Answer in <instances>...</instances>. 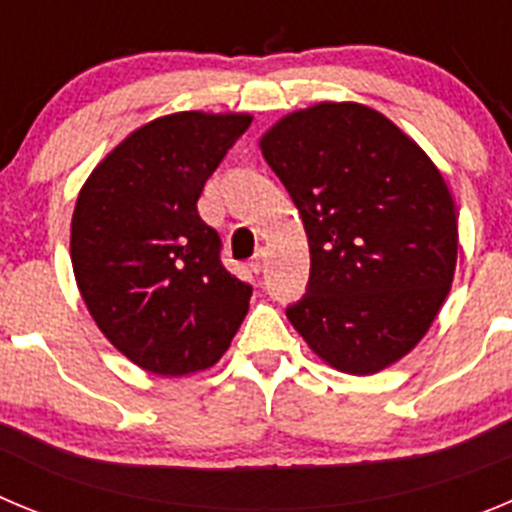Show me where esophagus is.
Here are the masks:
<instances>
[{
	"label": "esophagus",
	"instance_id": "esophagus-1",
	"mask_svg": "<svg viewBox=\"0 0 512 512\" xmlns=\"http://www.w3.org/2000/svg\"><path fill=\"white\" fill-rule=\"evenodd\" d=\"M265 262H267V250L265 247H262V250H257V255H255V260L250 262V267H252V273H257L260 275L262 270H265Z\"/></svg>",
	"mask_w": 512,
	"mask_h": 512
}]
</instances>
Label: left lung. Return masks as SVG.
Returning a JSON list of instances; mask_svg holds the SVG:
<instances>
[{"label":"left lung","instance_id":"1","mask_svg":"<svg viewBox=\"0 0 512 512\" xmlns=\"http://www.w3.org/2000/svg\"><path fill=\"white\" fill-rule=\"evenodd\" d=\"M311 250L306 296L285 316L339 372L375 375L411 352L457 267V209L421 147L385 114L321 101L260 140Z\"/></svg>","mask_w":512,"mask_h":512}]
</instances>
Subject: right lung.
Returning <instances> with one entry per match:
<instances>
[{"mask_svg": "<svg viewBox=\"0 0 512 512\" xmlns=\"http://www.w3.org/2000/svg\"><path fill=\"white\" fill-rule=\"evenodd\" d=\"M250 122V114L206 112L153 119L124 137L78 193V290L101 334L142 370H206L245 321L252 285L222 265V239L196 201Z\"/></svg>", "mask_w": 512, "mask_h": 512, "instance_id": "add662e5", "label": "right lung"}]
</instances>
